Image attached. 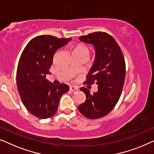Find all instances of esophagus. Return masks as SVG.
<instances>
[{"label":"esophagus","mask_w":154,"mask_h":154,"mask_svg":"<svg viewBox=\"0 0 154 154\" xmlns=\"http://www.w3.org/2000/svg\"><path fill=\"white\" fill-rule=\"evenodd\" d=\"M70 90L71 91H73V92H76L79 91V88L77 86H70Z\"/></svg>","instance_id":"1"}]
</instances>
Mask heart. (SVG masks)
<instances>
[{
	"label": "heart",
	"mask_w": 154,
	"mask_h": 154,
	"mask_svg": "<svg viewBox=\"0 0 154 154\" xmlns=\"http://www.w3.org/2000/svg\"><path fill=\"white\" fill-rule=\"evenodd\" d=\"M75 51H84L88 53V47L84 46V45H79V46H78L77 48L75 49Z\"/></svg>",
	"instance_id": "obj_1"
}]
</instances>
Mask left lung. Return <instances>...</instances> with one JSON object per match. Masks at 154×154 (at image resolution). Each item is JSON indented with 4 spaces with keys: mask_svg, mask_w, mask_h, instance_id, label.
<instances>
[{
    "mask_svg": "<svg viewBox=\"0 0 154 154\" xmlns=\"http://www.w3.org/2000/svg\"><path fill=\"white\" fill-rule=\"evenodd\" d=\"M79 40L95 47L96 58L84 83H96L98 90L91 94L86 87L80 88L86 99L78 109L86 118L96 119L109 114L120 98L125 77V59L119 45L107 33L95 32Z\"/></svg>",
    "mask_w": 154,
    "mask_h": 154,
    "instance_id": "8db88e82",
    "label": "left lung"
}]
</instances>
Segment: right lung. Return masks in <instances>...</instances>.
I'll return each mask as SVG.
<instances>
[{"label":"right lung","mask_w":154,"mask_h":154,"mask_svg":"<svg viewBox=\"0 0 154 154\" xmlns=\"http://www.w3.org/2000/svg\"><path fill=\"white\" fill-rule=\"evenodd\" d=\"M72 38H57L43 35L28 43L19 58L17 71V85L21 100L30 113L39 119L54 115L61 96L68 92L69 86H56L46 79L50 74L56 51Z\"/></svg>","instance_id":"1"}]
</instances>
